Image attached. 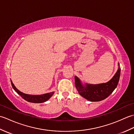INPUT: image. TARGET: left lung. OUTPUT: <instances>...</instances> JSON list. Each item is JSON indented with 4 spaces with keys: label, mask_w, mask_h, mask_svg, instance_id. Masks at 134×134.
<instances>
[{
    "label": "left lung",
    "mask_w": 134,
    "mask_h": 134,
    "mask_svg": "<svg viewBox=\"0 0 134 134\" xmlns=\"http://www.w3.org/2000/svg\"><path fill=\"white\" fill-rule=\"evenodd\" d=\"M119 68L113 78L106 83L96 85L82 83L78 77L75 76V84L79 94L90 101H100L107 98L118 86L120 75V67Z\"/></svg>",
    "instance_id": "8db88e82"
}]
</instances>
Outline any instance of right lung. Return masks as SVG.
Returning a JSON list of instances; mask_svg holds the SVG:
<instances>
[{
    "label": "right lung",
    "instance_id": "add662e5",
    "mask_svg": "<svg viewBox=\"0 0 134 134\" xmlns=\"http://www.w3.org/2000/svg\"><path fill=\"white\" fill-rule=\"evenodd\" d=\"M11 83L14 90H15L19 95L21 96L22 98H23L24 99H25V100L28 102H33V103H42V102H44L45 101H48L54 94V92H52L44 94H41V95L27 94H25L20 92L19 90L17 89L16 87L14 86V85L11 80Z\"/></svg>",
    "mask_w": 134,
    "mask_h": 134
}]
</instances>
